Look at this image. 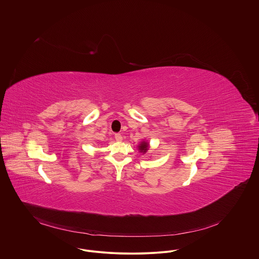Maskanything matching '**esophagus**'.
<instances>
[{"label":"esophagus","mask_w":259,"mask_h":259,"mask_svg":"<svg viewBox=\"0 0 259 259\" xmlns=\"http://www.w3.org/2000/svg\"><path fill=\"white\" fill-rule=\"evenodd\" d=\"M114 139H115L116 142H121L122 141V136L120 134H115Z\"/></svg>","instance_id":"obj_1"}]
</instances>
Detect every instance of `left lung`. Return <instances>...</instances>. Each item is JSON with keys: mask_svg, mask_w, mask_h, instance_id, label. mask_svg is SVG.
<instances>
[{"mask_svg": "<svg viewBox=\"0 0 259 259\" xmlns=\"http://www.w3.org/2000/svg\"><path fill=\"white\" fill-rule=\"evenodd\" d=\"M139 149L141 150V152H144V153H146V152L148 151V143H142V144L140 145V147H139Z\"/></svg>", "mask_w": 259, "mask_h": 259, "instance_id": "left-lung-1", "label": "left lung"}]
</instances>
